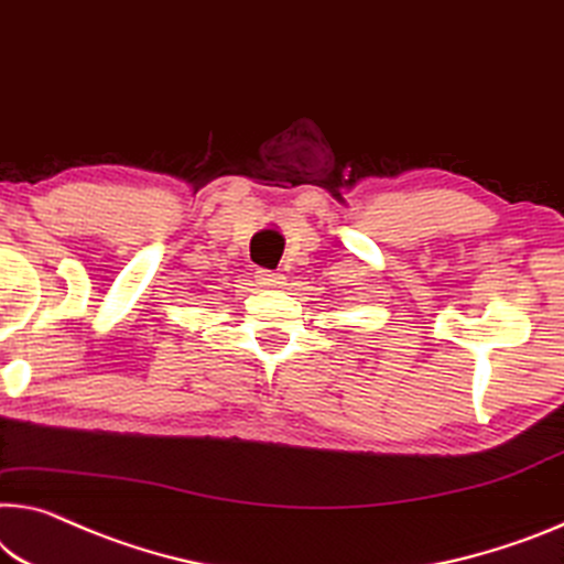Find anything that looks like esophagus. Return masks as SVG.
<instances>
[{
    "instance_id": "1",
    "label": "esophagus",
    "mask_w": 564,
    "mask_h": 564,
    "mask_svg": "<svg viewBox=\"0 0 564 564\" xmlns=\"http://www.w3.org/2000/svg\"><path fill=\"white\" fill-rule=\"evenodd\" d=\"M257 282L262 284V288H270V290H276L282 288L284 284V276L280 272H272V270H257Z\"/></svg>"
}]
</instances>
